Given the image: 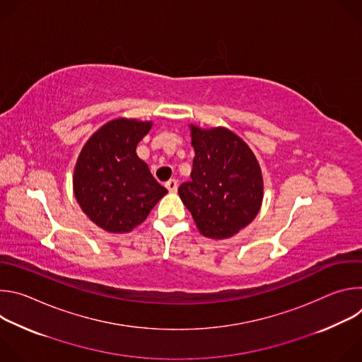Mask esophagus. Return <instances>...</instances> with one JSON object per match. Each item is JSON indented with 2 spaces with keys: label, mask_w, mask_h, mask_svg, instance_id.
<instances>
[{
  "label": "esophagus",
  "mask_w": 362,
  "mask_h": 362,
  "mask_svg": "<svg viewBox=\"0 0 362 362\" xmlns=\"http://www.w3.org/2000/svg\"><path fill=\"white\" fill-rule=\"evenodd\" d=\"M165 186L168 187V190H169V192L175 193V192L177 190V180H176V179H170V180H168V182H166V185H165Z\"/></svg>",
  "instance_id": "obj_1"
}]
</instances>
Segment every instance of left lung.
I'll return each mask as SVG.
<instances>
[{
    "instance_id": "1",
    "label": "left lung",
    "mask_w": 362,
    "mask_h": 362,
    "mask_svg": "<svg viewBox=\"0 0 362 362\" xmlns=\"http://www.w3.org/2000/svg\"><path fill=\"white\" fill-rule=\"evenodd\" d=\"M190 133L194 148L192 180L180 185L179 196L203 236L230 238L261 209V166L249 146L226 127L190 124Z\"/></svg>"
}]
</instances>
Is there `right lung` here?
Masks as SVG:
<instances>
[{
  "label": "right lung",
  "mask_w": 362,
  "mask_h": 362,
  "mask_svg": "<svg viewBox=\"0 0 362 362\" xmlns=\"http://www.w3.org/2000/svg\"><path fill=\"white\" fill-rule=\"evenodd\" d=\"M150 129L151 122L115 119L101 126L78 154L74 196L88 219L110 233L132 232L168 193L136 153Z\"/></svg>",
  "instance_id": "add662e5"
}]
</instances>
